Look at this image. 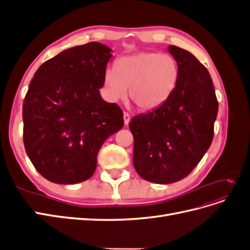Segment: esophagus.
<instances>
[{
	"label": "esophagus",
	"mask_w": 250,
	"mask_h": 250,
	"mask_svg": "<svg viewBox=\"0 0 250 250\" xmlns=\"http://www.w3.org/2000/svg\"><path fill=\"white\" fill-rule=\"evenodd\" d=\"M123 119H124V123H125V125H128V124H129V122H130V115H129V113H128V112H124Z\"/></svg>",
	"instance_id": "34e87169"
}]
</instances>
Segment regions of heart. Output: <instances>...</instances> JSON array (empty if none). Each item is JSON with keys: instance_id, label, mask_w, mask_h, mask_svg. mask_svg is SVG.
<instances>
[{"instance_id": "1", "label": "heart", "mask_w": 250, "mask_h": 250, "mask_svg": "<svg viewBox=\"0 0 250 250\" xmlns=\"http://www.w3.org/2000/svg\"><path fill=\"white\" fill-rule=\"evenodd\" d=\"M179 67L171 55L141 52L119 58L104 73V88L112 101L130 100L141 110H153L167 101L177 85Z\"/></svg>"}]
</instances>
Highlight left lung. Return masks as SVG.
I'll list each match as a JSON object with an SVG mask.
<instances>
[{"label":"left lung","mask_w":250,"mask_h":250,"mask_svg":"<svg viewBox=\"0 0 250 250\" xmlns=\"http://www.w3.org/2000/svg\"><path fill=\"white\" fill-rule=\"evenodd\" d=\"M168 51L179 67L175 89L160 107L129 123L135 171L162 185L181 180L198 165L213 141L218 113L207 67L187 50L169 46Z\"/></svg>","instance_id":"8db88e82"}]
</instances>
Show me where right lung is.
<instances>
[{"mask_svg": "<svg viewBox=\"0 0 250 250\" xmlns=\"http://www.w3.org/2000/svg\"><path fill=\"white\" fill-rule=\"evenodd\" d=\"M111 49L88 42L60 52L34 74L22 105L24 145L42 176L59 185L92 177L103 143L124 125L102 99Z\"/></svg>", "mask_w": 250, "mask_h": 250, "instance_id": "1", "label": "right lung"}]
</instances>
